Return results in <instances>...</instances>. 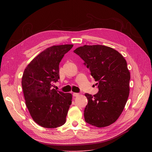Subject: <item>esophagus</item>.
I'll return each instance as SVG.
<instances>
[{"label":"esophagus","instance_id":"obj_1","mask_svg":"<svg viewBox=\"0 0 152 152\" xmlns=\"http://www.w3.org/2000/svg\"><path fill=\"white\" fill-rule=\"evenodd\" d=\"M79 95V93H73V97H77V96H78Z\"/></svg>","mask_w":152,"mask_h":152}]
</instances>
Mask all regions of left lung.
I'll return each instance as SVG.
<instances>
[{
    "instance_id": "obj_1",
    "label": "left lung",
    "mask_w": 152,
    "mask_h": 152,
    "mask_svg": "<svg viewBox=\"0 0 152 152\" xmlns=\"http://www.w3.org/2000/svg\"><path fill=\"white\" fill-rule=\"evenodd\" d=\"M90 69L99 92L86 93V123L103 127L114 123L122 113L129 94L130 72L124 57L116 50L102 45L79 47L74 50Z\"/></svg>"
}]
</instances>
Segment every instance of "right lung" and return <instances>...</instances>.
Instances as JSON below:
<instances>
[{
  "instance_id": "1",
  "label": "right lung",
  "mask_w": 152,
  "mask_h": 152,
  "mask_svg": "<svg viewBox=\"0 0 152 152\" xmlns=\"http://www.w3.org/2000/svg\"><path fill=\"white\" fill-rule=\"evenodd\" d=\"M73 46L47 48L28 65L21 78L28 111L34 121L43 127L56 128L66 123L72 95L53 88V83L59 79V62Z\"/></svg>"
}]
</instances>
